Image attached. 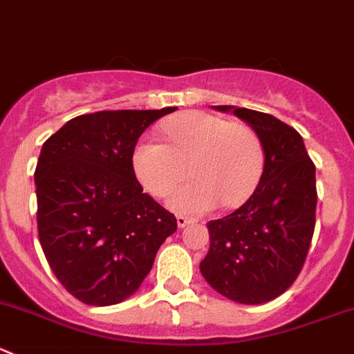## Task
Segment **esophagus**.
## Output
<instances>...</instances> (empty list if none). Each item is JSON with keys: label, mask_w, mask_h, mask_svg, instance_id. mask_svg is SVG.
I'll return each instance as SVG.
<instances>
[{"label": "esophagus", "mask_w": 354, "mask_h": 354, "mask_svg": "<svg viewBox=\"0 0 354 354\" xmlns=\"http://www.w3.org/2000/svg\"><path fill=\"white\" fill-rule=\"evenodd\" d=\"M176 223H178V227H180V229H185L187 225L194 223V220H192V218H187V216H183V214H180V216H176Z\"/></svg>", "instance_id": "34e87169"}]
</instances>
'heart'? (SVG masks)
I'll use <instances>...</instances> for the list:
<instances>
[{
  "mask_svg": "<svg viewBox=\"0 0 354 354\" xmlns=\"http://www.w3.org/2000/svg\"><path fill=\"white\" fill-rule=\"evenodd\" d=\"M167 141L147 136L132 150V171L150 196L162 197L185 176L194 180L167 197L171 209L204 214L222 203L243 204L259 185L266 151L252 127L206 111H194L164 124Z\"/></svg>",
  "mask_w": 354,
  "mask_h": 354,
  "instance_id": "obj_1",
  "label": "heart"
}]
</instances>
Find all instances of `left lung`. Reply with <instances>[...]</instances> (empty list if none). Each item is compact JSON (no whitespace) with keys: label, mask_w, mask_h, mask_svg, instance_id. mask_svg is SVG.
I'll return each mask as SVG.
<instances>
[{"label":"left lung","mask_w":354,"mask_h":354,"mask_svg":"<svg viewBox=\"0 0 354 354\" xmlns=\"http://www.w3.org/2000/svg\"><path fill=\"white\" fill-rule=\"evenodd\" d=\"M213 108L232 111L259 134L266 164L252 197L207 223L209 252L199 269L220 295L266 304L292 286L306 262L316 222V167L302 136L279 118L248 108Z\"/></svg>","instance_id":"8db88e82"}]
</instances>
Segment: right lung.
Listing matches in <instances>:
<instances>
[{
    "mask_svg": "<svg viewBox=\"0 0 354 354\" xmlns=\"http://www.w3.org/2000/svg\"><path fill=\"white\" fill-rule=\"evenodd\" d=\"M176 110L80 115L43 143L35 171L39 244L61 285L87 306L136 293L176 232L174 214L143 194L132 171L141 134Z\"/></svg>",
    "mask_w": 354,
    "mask_h": 354,
    "instance_id": "obj_1",
    "label": "right lung"
}]
</instances>
